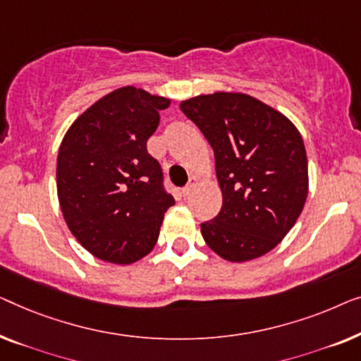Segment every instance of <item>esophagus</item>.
Segmentation results:
<instances>
[{"instance_id": "obj_1", "label": "esophagus", "mask_w": 361, "mask_h": 361, "mask_svg": "<svg viewBox=\"0 0 361 361\" xmlns=\"http://www.w3.org/2000/svg\"><path fill=\"white\" fill-rule=\"evenodd\" d=\"M195 186H196V178H195V176H191L190 181H188V185L181 190L183 196H185V197H186V196H190V195H191V191L195 190Z\"/></svg>"}]
</instances>
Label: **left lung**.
<instances>
[{
  "label": "left lung",
  "mask_w": 361,
  "mask_h": 361,
  "mask_svg": "<svg viewBox=\"0 0 361 361\" xmlns=\"http://www.w3.org/2000/svg\"><path fill=\"white\" fill-rule=\"evenodd\" d=\"M180 109L214 150L222 207L201 233L217 255L247 262L291 231L307 197L302 137L289 119L242 93L201 94Z\"/></svg>",
  "instance_id": "8db88e82"
}]
</instances>
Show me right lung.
Returning a JSON list of instances; mask_svg holds the SVG:
<instances>
[{"label":"right lung","mask_w":361,"mask_h":361,"mask_svg":"<svg viewBox=\"0 0 361 361\" xmlns=\"http://www.w3.org/2000/svg\"><path fill=\"white\" fill-rule=\"evenodd\" d=\"M170 101L124 86L85 111L63 137L57 192L70 231L101 260L128 265L154 248L175 204L147 140Z\"/></svg>","instance_id":"1"}]
</instances>
